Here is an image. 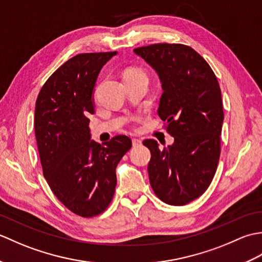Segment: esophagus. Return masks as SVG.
<instances>
[{"label":"esophagus","mask_w":262,"mask_h":262,"mask_svg":"<svg viewBox=\"0 0 262 262\" xmlns=\"http://www.w3.org/2000/svg\"><path fill=\"white\" fill-rule=\"evenodd\" d=\"M132 143H133V146H134V147H137V146H141L142 145V141L138 140V138H133Z\"/></svg>","instance_id":"obj_1"}]
</instances>
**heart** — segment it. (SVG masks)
Returning a JSON list of instances; mask_svg holds the SVG:
<instances>
[{"label":"heart","mask_w":262,"mask_h":262,"mask_svg":"<svg viewBox=\"0 0 262 262\" xmlns=\"http://www.w3.org/2000/svg\"><path fill=\"white\" fill-rule=\"evenodd\" d=\"M136 77H146L145 72L138 68H130L125 71L124 79H136Z\"/></svg>","instance_id":"1"}]
</instances>
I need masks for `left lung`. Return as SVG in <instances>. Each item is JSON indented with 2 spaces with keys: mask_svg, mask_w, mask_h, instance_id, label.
Listing matches in <instances>:
<instances>
[{
  "mask_svg": "<svg viewBox=\"0 0 262 262\" xmlns=\"http://www.w3.org/2000/svg\"><path fill=\"white\" fill-rule=\"evenodd\" d=\"M134 53L159 76L158 114L174 137L163 149L154 140L143 142L151 151L149 183L162 202L186 205L206 191L219 164L224 120L219 81L208 63L181 43H155Z\"/></svg>",
  "mask_w": 262,
  "mask_h": 262,
  "instance_id": "obj_1",
  "label": "left lung"
}]
</instances>
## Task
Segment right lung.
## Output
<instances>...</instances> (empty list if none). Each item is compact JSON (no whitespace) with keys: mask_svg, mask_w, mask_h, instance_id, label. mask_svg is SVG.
I'll list each match as a JSON object with an SVG mask.
<instances>
[{"mask_svg":"<svg viewBox=\"0 0 262 262\" xmlns=\"http://www.w3.org/2000/svg\"><path fill=\"white\" fill-rule=\"evenodd\" d=\"M117 52L80 54L54 72L38 94L35 133L47 183L74 214L96 216L108 207L116 168L132 147L118 135L102 145L91 140L94 88L100 71Z\"/></svg>","mask_w":262,"mask_h":262,"instance_id":"1","label":"right lung"}]
</instances>
